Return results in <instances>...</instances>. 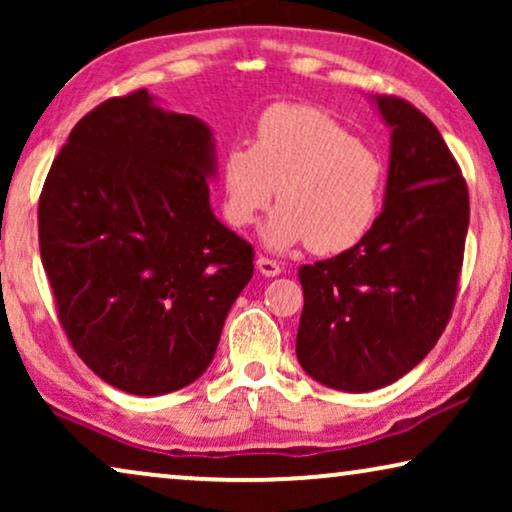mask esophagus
Instances as JSON below:
<instances>
[{
    "label": "esophagus",
    "instance_id": "1",
    "mask_svg": "<svg viewBox=\"0 0 512 512\" xmlns=\"http://www.w3.org/2000/svg\"><path fill=\"white\" fill-rule=\"evenodd\" d=\"M256 268L261 270V275H265V277L282 275V263L275 261V258H268V256H258Z\"/></svg>",
    "mask_w": 512,
    "mask_h": 512
}]
</instances>
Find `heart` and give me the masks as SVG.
Masks as SVG:
<instances>
[{"instance_id": "obj_1", "label": "heart", "mask_w": 512, "mask_h": 512, "mask_svg": "<svg viewBox=\"0 0 512 512\" xmlns=\"http://www.w3.org/2000/svg\"><path fill=\"white\" fill-rule=\"evenodd\" d=\"M263 242L284 251L310 244L340 254L359 244L380 214L384 160L333 116L307 104H275L256 123L251 146L223 158L226 216L247 228L275 198Z\"/></svg>"}]
</instances>
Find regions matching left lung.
<instances>
[{
  "label": "left lung",
  "mask_w": 512,
  "mask_h": 512,
  "mask_svg": "<svg viewBox=\"0 0 512 512\" xmlns=\"http://www.w3.org/2000/svg\"><path fill=\"white\" fill-rule=\"evenodd\" d=\"M377 107L391 128L384 209L342 254L303 265L296 354L314 380L373 391L431 352L457 300L468 186L436 125L396 95Z\"/></svg>",
  "instance_id": "1"
}]
</instances>
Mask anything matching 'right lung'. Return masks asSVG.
Listing matches in <instances>:
<instances>
[{
	"instance_id": "right-lung-1",
	"label": "right lung",
	"mask_w": 512,
	"mask_h": 512,
	"mask_svg": "<svg viewBox=\"0 0 512 512\" xmlns=\"http://www.w3.org/2000/svg\"><path fill=\"white\" fill-rule=\"evenodd\" d=\"M212 130L146 90L97 104L39 195V251L83 363L137 396L205 373L254 275V247L209 207Z\"/></svg>"
}]
</instances>
